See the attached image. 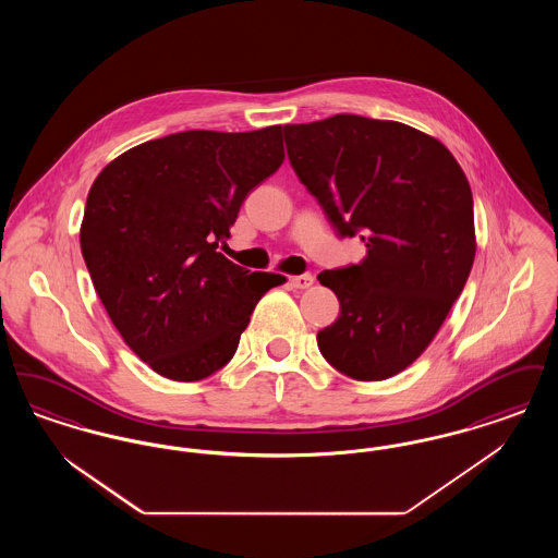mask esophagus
I'll list each match as a JSON object with an SVG mask.
<instances>
[{
    "label": "esophagus",
    "instance_id": "1",
    "mask_svg": "<svg viewBox=\"0 0 558 558\" xmlns=\"http://www.w3.org/2000/svg\"><path fill=\"white\" fill-rule=\"evenodd\" d=\"M291 284L294 289H310L314 284V276L312 274H301V276H292Z\"/></svg>",
    "mask_w": 558,
    "mask_h": 558
}]
</instances>
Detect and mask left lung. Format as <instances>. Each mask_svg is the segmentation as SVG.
Listing matches in <instances>:
<instances>
[{
    "instance_id": "left-lung-1",
    "label": "left lung",
    "mask_w": 558,
    "mask_h": 558,
    "mask_svg": "<svg viewBox=\"0 0 558 558\" xmlns=\"http://www.w3.org/2000/svg\"><path fill=\"white\" fill-rule=\"evenodd\" d=\"M284 140L337 234L366 244L357 266L318 276L341 303L319 353L355 380L396 376L435 339L471 274L469 180L439 140L398 121L335 114L284 125Z\"/></svg>"
}]
</instances>
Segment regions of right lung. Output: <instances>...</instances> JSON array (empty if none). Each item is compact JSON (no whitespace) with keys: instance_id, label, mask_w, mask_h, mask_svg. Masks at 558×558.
<instances>
[{"instance_id":"obj_1","label":"right lung","mask_w":558,"mask_h":558,"mask_svg":"<svg viewBox=\"0 0 558 558\" xmlns=\"http://www.w3.org/2000/svg\"><path fill=\"white\" fill-rule=\"evenodd\" d=\"M282 160V125L192 130L123 153L89 187L85 266L123 341L160 376L192 383L223 368L257 301L284 282L217 253Z\"/></svg>"}]
</instances>
